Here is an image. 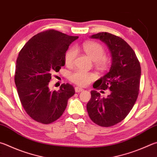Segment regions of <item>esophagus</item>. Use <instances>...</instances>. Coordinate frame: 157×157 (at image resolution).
I'll return each instance as SVG.
<instances>
[{
    "instance_id": "obj_1",
    "label": "esophagus",
    "mask_w": 157,
    "mask_h": 157,
    "mask_svg": "<svg viewBox=\"0 0 157 157\" xmlns=\"http://www.w3.org/2000/svg\"><path fill=\"white\" fill-rule=\"evenodd\" d=\"M75 90L76 93H79V92H82V91H83L84 89H83V88H80V87H75Z\"/></svg>"
}]
</instances>
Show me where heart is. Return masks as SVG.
I'll return each mask as SVG.
<instances>
[{"instance_id": "b5f03b06", "label": "heart", "mask_w": 157, "mask_h": 157, "mask_svg": "<svg viewBox=\"0 0 157 157\" xmlns=\"http://www.w3.org/2000/svg\"><path fill=\"white\" fill-rule=\"evenodd\" d=\"M82 49L86 55L95 62L96 66L99 68H104L107 65V59L105 58V51L103 47L97 42H85L82 45ZM78 50L75 47H71L65 54V63L67 66H72L75 62ZM95 79L93 74L84 72L80 70L75 71L71 74L70 79L73 83L79 86H86Z\"/></svg>"}]
</instances>
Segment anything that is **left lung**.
<instances>
[{"label":"left lung","instance_id":"left-lung-1","mask_svg":"<svg viewBox=\"0 0 157 157\" xmlns=\"http://www.w3.org/2000/svg\"><path fill=\"white\" fill-rule=\"evenodd\" d=\"M107 45L112 64L109 72L93 84L95 89H109L110 94L101 98L97 90H91L86 105L90 118L102 127H110L126 118L132 110L139 95L141 66L136 56L127 42L107 32L91 36Z\"/></svg>","mask_w":157,"mask_h":157}]
</instances>
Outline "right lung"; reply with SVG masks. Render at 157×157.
Segmentation results:
<instances>
[{
	"label": "right lung",
	"instance_id": "obj_1",
	"mask_svg": "<svg viewBox=\"0 0 157 157\" xmlns=\"http://www.w3.org/2000/svg\"><path fill=\"white\" fill-rule=\"evenodd\" d=\"M78 38L50 29L32 37L20 51L16 64L15 84L25 110L34 120L44 124L59 119L68 99L75 94L69 84L51 90V73L65 64L69 45Z\"/></svg>",
	"mask_w": 157,
	"mask_h": 157
}]
</instances>
